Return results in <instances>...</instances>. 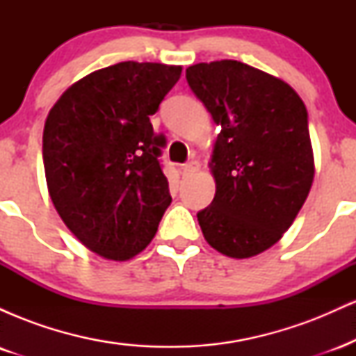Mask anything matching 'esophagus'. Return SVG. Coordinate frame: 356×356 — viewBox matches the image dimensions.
<instances>
[{
  "mask_svg": "<svg viewBox=\"0 0 356 356\" xmlns=\"http://www.w3.org/2000/svg\"><path fill=\"white\" fill-rule=\"evenodd\" d=\"M199 169H201V164H199L197 161H191L184 165V174H194L197 172Z\"/></svg>",
  "mask_w": 356,
  "mask_h": 356,
  "instance_id": "esophagus-1",
  "label": "esophagus"
}]
</instances>
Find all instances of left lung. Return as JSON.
Instances as JSON below:
<instances>
[{"mask_svg": "<svg viewBox=\"0 0 356 356\" xmlns=\"http://www.w3.org/2000/svg\"><path fill=\"white\" fill-rule=\"evenodd\" d=\"M186 79L220 127L199 226L220 254L252 257L283 238L312 189L308 112L286 81L236 60L192 65Z\"/></svg>", "mask_w": 356, "mask_h": 356, "instance_id": "left-lung-1", "label": "left lung"}]
</instances>
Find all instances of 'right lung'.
<instances>
[{
	"label": "right lung",
	"mask_w": 356,
	"mask_h": 356,
	"mask_svg": "<svg viewBox=\"0 0 356 356\" xmlns=\"http://www.w3.org/2000/svg\"><path fill=\"white\" fill-rule=\"evenodd\" d=\"M181 65L122 61L88 73L56 100L43 130L53 206L75 238L112 261L149 246L172 197L150 115Z\"/></svg>",
	"instance_id": "1"
}]
</instances>
